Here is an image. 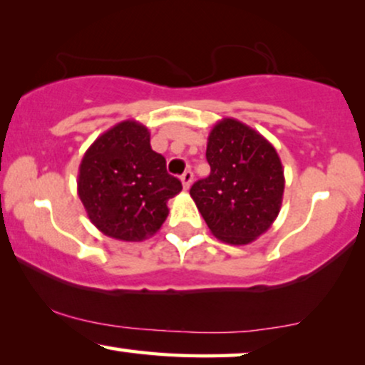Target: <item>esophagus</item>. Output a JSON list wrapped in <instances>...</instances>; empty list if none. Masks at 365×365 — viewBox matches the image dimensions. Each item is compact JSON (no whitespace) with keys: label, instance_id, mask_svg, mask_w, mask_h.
Wrapping results in <instances>:
<instances>
[{"label":"esophagus","instance_id":"esophagus-1","mask_svg":"<svg viewBox=\"0 0 365 365\" xmlns=\"http://www.w3.org/2000/svg\"><path fill=\"white\" fill-rule=\"evenodd\" d=\"M180 180H182V185L185 190H188L192 185V180H193V173L190 172V170H187V172L182 173V177H180Z\"/></svg>","mask_w":365,"mask_h":365}]
</instances>
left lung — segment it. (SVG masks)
Instances as JSON below:
<instances>
[{
  "instance_id": "1",
  "label": "left lung",
  "mask_w": 365,
  "mask_h": 365,
  "mask_svg": "<svg viewBox=\"0 0 365 365\" xmlns=\"http://www.w3.org/2000/svg\"><path fill=\"white\" fill-rule=\"evenodd\" d=\"M210 175L190 195L218 240L247 245L269 230L284 197V168L274 145L235 118L217 121L208 135Z\"/></svg>"
}]
</instances>
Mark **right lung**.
Returning <instances> with one entry per match:
<instances>
[{
    "label": "right lung",
    "mask_w": 365,
    "mask_h": 365,
    "mask_svg": "<svg viewBox=\"0 0 365 365\" xmlns=\"http://www.w3.org/2000/svg\"><path fill=\"white\" fill-rule=\"evenodd\" d=\"M76 183L91 223L123 242L155 235L168 215L167 202L182 190L150 147L148 128L135 120L120 121L91 143Z\"/></svg>",
    "instance_id": "1"
}]
</instances>
